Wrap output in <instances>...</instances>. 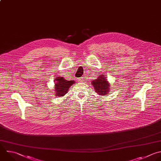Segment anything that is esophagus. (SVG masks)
I'll use <instances>...</instances> for the list:
<instances>
[{
    "label": "esophagus",
    "mask_w": 161,
    "mask_h": 161,
    "mask_svg": "<svg viewBox=\"0 0 161 161\" xmlns=\"http://www.w3.org/2000/svg\"><path fill=\"white\" fill-rule=\"evenodd\" d=\"M78 81L79 82H84V81H85V78H84V77H81V78H78Z\"/></svg>",
    "instance_id": "34e87169"
}]
</instances>
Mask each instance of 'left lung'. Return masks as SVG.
<instances>
[{
    "instance_id": "obj_1",
    "label": "left lung",
    "mask_w": 161,
    "mask_h": 161,
    "mask_svg": "<svg viewBox=\"0 0 161 161\" xmlns=\"http://www.w3.org/2000/svg\"><path fill=\"white\" fill-rule=\"evenodd\" d=\"M91 84L98 95H105L110 92L111 85L104 75H98L97 79L91 82Z\"/></svg>"
}]
</instances>
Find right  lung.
<instances>
[{"label": "right lung", "instance_id": "right-lung-1", "mask_svg": "<svg viewBox=\"0 0 161 161\" xmlns=\"http://www.w3.org/2000/svg\"><path fill=\"white\" fill-rule=\"evenodd\" d=\"M74 83H75V81L73 80L68 81L64 77L58 76L55 78V86L53 88L56 92V96L63 97L65 95Z\"/></svg>", "mask_w": 161, "mask_h": 161}]
</instances>
